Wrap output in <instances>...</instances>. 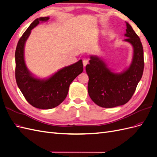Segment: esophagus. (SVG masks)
<instances>
[{"mask_svg":"<svg viewBox=\"0 0 157 157\" xmlns=\"http://www.w3.org/2000/svg\"><path fill=\"white\" fill-rule=\"evenodd\" d=\"M88 61L87 60V59H84L83 61H82V63H83V65H84V67H85V66L88 64Z\"/></svg>","mask_w":157,"mask_h":157,"instance_id":"1","label":"esophagus"}]
</instances>
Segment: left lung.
<instances>
[{
  "label": "left lung",
  "instance_id": "8db88e82",
  "mask_svg": "<svg viewBox=\"0 0 157 157\" xmlns=\"http://www.w3.org/2000/svg\"><path fill=\"white\" fill-rule=\"evenodd\" d=\"M127 37L124 41L133 48L131 65L121 73H115L105 62L91 56L90 64L86 66L89 77L88 92L94 102L102 108H113L126 104L131 99L142 77L144 69L143 48L140 38L129 24L126 22Z\"/></svg>",
  "mask_w": 157,
  "mask_h": 157
}]
</instances>
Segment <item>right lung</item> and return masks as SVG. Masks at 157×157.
Segmentation results:
<instances>
[{"label": "right lung", "instance_id": "add662e5", "mask_svg": "<svg viewBox=\"0 0 157 157\" xmlns=\"http://www.w3.org/2000/svg\"><path fill=\"white\" fill-rule=\"evenodd\" d=\"M49 17H41L30 24L20 38L15 52V77L17 85L32 106L48 109L56 108L65 99L71 83L83 71L82 61L64 67L46 79L37 78L29 71L24 61V46L31 30Z\"/></svg>", "mask_w": 157, "mask_h": 157}]
</instances>
